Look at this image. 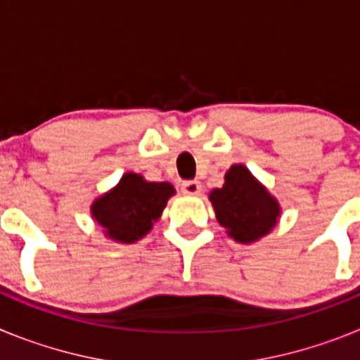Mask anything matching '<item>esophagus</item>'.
Listing matches in <instances>:
<instances>
[{"label": "esophagus", "instance_id": "esophagus-1", "mask_svg": "<svg viewBox=\"0 0 360 360\" xmlns=\"http://www.w3.org/2000/svg\"><path fill=\"white\" fill-rule=\"evenodd\" d=\"M182 193L187 196H198L202 193V184L198 180H189L182 184Z\"/></svg>", "mask_w": 360, "mask_h": 360}]
</instances>
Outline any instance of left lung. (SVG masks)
I'll use <instances>...</instances> for the list:
<instances>
[{
    "mask_svg": "<svg viewBox=\"0 0 360 360\" xmlns=\"http://www.w3.org/2000/svg\"><path fill=\"white\" fill-rule=\"evenodd\" d=\"M216 219L238 243H254L276 227L278 200L257 182L245 165L234 164L225 173V184L209 195Z\"/></svg>",
    "mask_w": 360,
    "mask_h": 360,
    "instance_id": "1",
    "label": "left lung"
}]
</instances>
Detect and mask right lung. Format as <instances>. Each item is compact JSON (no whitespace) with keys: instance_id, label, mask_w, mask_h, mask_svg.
<instances>
[{"instance_id":"1","label":"right lung","mask_w":360,"mask_h":360,"mask_svg":"<svg viewBox=\"0 0 360 360\" xmlns=\"http://www.w3.org/2000/svg\"><path fill=\"white\" fill-rule=\"evenodd\" d=\"M174 187L167 182H148L142 174L126 173L120 182L91 203V216L110 240L135 243L160 218Z\"/></svg>"}]
</instances>
